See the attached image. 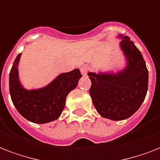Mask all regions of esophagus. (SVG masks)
Instances as JSON below:
<instances>
[{
  "label": "esophagus",
  "mask_w": 160,
  "mask_h": 160,
  "mask_svg": "<svg viewBox=\"0 0 160 160\" xmlns=\"http://www.w3.org/2000/svg\"><path fill=\"white\" fill-rule=\"evenodd\" d=\"M80 71L81 72V74L85 75L87 73V71H88V67H86V66H81L80 67Z\"/></svg>",
  "instance_id": "1"
}]
</instances>
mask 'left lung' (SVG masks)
Listing matches in <instances>:
<instances>
[{"instance_id":"left-lung-1","label":"left lung","mask_w":160,"mask_h":160,"mask_svg":"<svg viewBox=\"0 0 160 160\" xmlns=\"http://www.w3.org/2000/svg\"><path fill=\"white\" fill-rule=\"evenodd\" d=\"M127 65L113 73L89 72V94L96 110L102 118L124 120L133 115L145 100L149 74L142 54L129 37L119 35Z\"/></svg>"}]
</instances>
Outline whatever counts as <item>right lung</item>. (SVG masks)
Returning a JSON list of instances; mask_svg holds the SVG:
<instances>
[{"mask_svg":"<svg viewBox=\"0 0 160 160\" xmlns=\"http://www.w3.org/2000/svg\"><path fill=\"white\" fill-rule=\"evenodd\" d=\"M21 53L18 54L10 70L9 84L11 100L19 113L34 123H47L58 119L65 108L67 96L82 77L79 69L62 73L42 89L27 90L21 85L18 65Z\"/></svg>","mask_w":160,"mask_h":160,"instance_id":"obj_1","label":"right lung"}]
</instances>
